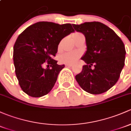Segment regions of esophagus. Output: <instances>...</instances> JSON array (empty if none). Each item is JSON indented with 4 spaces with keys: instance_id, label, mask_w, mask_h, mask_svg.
<instances>
[{
    "instance_id": "obj_1",
    "label": "esophagus",
    "mask_w": 131,
    "mask_h": 131,
    "mask_svg": "<svg viewBox=\"0 0 131 131\" xmlns=\"http://www.w3.org/2000/svg\"><path fill=\"white\" fill-rule=\"evenodd\" d=\"M66 67H72V64H66Z\"/></svg>"
}]
</instances>
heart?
I'll return each instance as SVG.
<instances>
[{
	"label": "heart",
	"instance_id": "obj_1",
	"mask_svg": "<svg viewBox=\"0 0 131 131\" xmlns=\"http://www.w3.org/2000/svg\"><path fill=\"white\" fill-rule=\"evenodd\" d=\"M80 56V53L77 51L68 52L61 55L60 60L62 63L65 64H73L77 61Z\"/></svg>",
	"mask_w": 131,
	"mask_h": 131
}]
</instances>
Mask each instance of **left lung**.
Wrapping results in <instances>:
<instances>
[{"label":"left lung","mask_w":131,"mask_h":131,"mask_svg":"<svg viewBox=\"0 0 131 131\" xmlns=\"http://www.w3.org/2000/svg\"><path fill=\"white\" fill-rule=\"evenodd\" d=\"M75 30L85 36L86 51L81 58L86 64L75 79L83 90L100 94L112 88L124 68L126 49L114 31L99 22L73 24ZM92 66L94 67L92 69Z\"/></svg>","instance_id":"left-lung-1"}]
</instances>
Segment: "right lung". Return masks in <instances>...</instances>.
Returning a JSON list of instances; mask_svg holds the SVG:
<instances>
[{"label":"right lung","instance_id":"1","mask_svg":"<svg viewBox=\"0 0 131 131\" xmlns=\"http://www.w3.org/2000/svg\"><path fill=\"white\" fill-rule=\"evenodd\" d=\"M70 24L41 21L29 26L14 46L15 72L23 92L32 97L48 94L54 86L64 64L53 60L63 38L74 32ZM46 62L51 68L42 67Z\"/></svg>","mask_w":131,"mask_h":131}]
</instances>
